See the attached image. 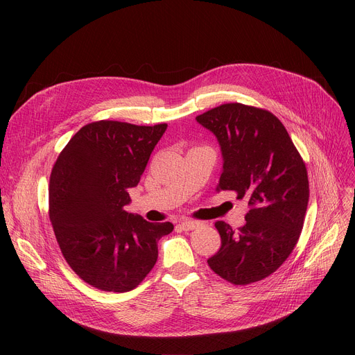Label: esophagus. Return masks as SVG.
I'll return each instance as SVG.
<instances>
[{
	"label": "esophagus",
	"instance_id": "1",
	"mask_svg": "<svg viewBox=\"0 0 355 355\" xmlns=\"http://www.w3.org/2000/svg\"><path fill=\"white\" fill-rule=\"evenodd\" d=\"M182 230H196L201 226V223L198 221H190V220H185V221H181L178 225Z\"/></svg>",
	"mask_w": 355,
	"mask_h": 355
}]
</instances>
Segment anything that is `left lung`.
Here are the masks:
<instances>
[{"instance_id":"left-lung-1","label":"left lung","mask_w":355,"mask_h":355,"mask_svg":"<svg viewBox=\"0 0 355 355\" xmlns=\"http://www.w3.org/2000/svg\"><path fill=\"white\" fill-rule=\"evenodd\" d=\"M196 121L217 138L223 170L217 191L246 200V225L237 233L217 221L220 250L207 263L234 285L262 281L281 266L300 239L309 184L306 166L288 130L270 112L226 103Z\"/></svg>"}]
</instances>
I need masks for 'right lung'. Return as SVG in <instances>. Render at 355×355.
Instances as JSON below:
<instances>
[{
	"mask_svg": "<svg viewBox=\"0 0 355 355\" xmlns=\"http://www.w3.org/2000/svg\"><path fill=\"white\" fill-rule=\"evenodd\" d=\"M166 123L99 121L83 126L50 175V221L69 266L101 291L137 288L158 259L173 223H149L123 210Z\"/></svg>",
	"mask_w": 355,
	"mask_h": 355,
	"instance_id": "1",
	"label": "right lung"
}]
</instances>
